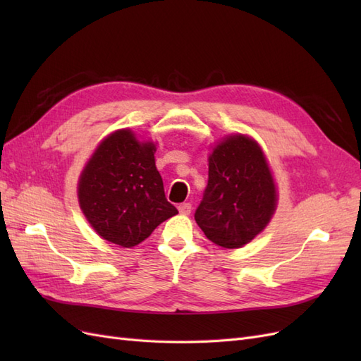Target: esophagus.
I'll use <instances>...</instances> for the list:
<instances>
[{"mask_svg":"<svg viewBox=\"0 0 361 361\" xmlns=\"http://www.w3.org/2000/svg\"><path fill=\"white\" fill-rule=\"evenodd\" d=\"M178 209H179L180 215H190L192 207H191V203H182V204H179Z\"/></svg>","mask_w":361,"mask_h":361,"instance_id":"obj_1","label":"esophagus"}]
</instances>
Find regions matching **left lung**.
<instances>
[{
  "label": "left lung",
  "mask_w": 361,
  "mask_h": 361,
  "mask_svg": "<svg viewBox=\"0 0 361 361\" xmlns=\"http://www.w3.org/2000/svg\"><path fill=\"white\" fill-rule=\"evenodd\" d=\"M209 179L194 214L206 238L221 248H241L265 231L279 192L264 149L245 134H228L212 146Z\"/></svg>",
  "instance_id": "8db88e82"
}]
</instances>
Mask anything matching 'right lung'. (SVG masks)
Listing matches in <instances>:
<instances>
[{
  "instance_id": "right-lung-1",
  "label": "right lung",
  "mask_w": 361,
  "mask_h": 361,
  "mask_svg": "<svg viewBox=\"0 0 361 361\" xmlns=\"http://www.w3.org/2000/svg\"><path fill=\"white\" fill-rule=\"evenodd\" d=\"M155 152V141L122 128L108 134L87 159L76 195L85 220L105 241L135 247L178 214L164 194Z\"/></svg>"
}]
</instances>
